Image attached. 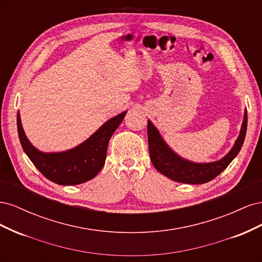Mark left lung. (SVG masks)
Here are the masks:
<instances>
[{"instance_id":"left-lung-1","label":"left lung","mask_w":262,"mask_h":262,"mask_svg":"<svg viewBox=\"0 0 262 262\" xmlns=\"http://www.w3.org/2000/svg\"><path fill=\"white\" fill-rule=\"evenodd\" d=\"M247 131V110H245L239 136L229 152L215 162L195 163L178 155L166 143L160 131L147 121V138L150 161L154 167L169 179L182 184L201 185L219 176L239 153Z\"/></svg>"}]
</instances>
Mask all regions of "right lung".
Here are the masks:
<instances>
[{
	"instance_id": "right-lung-1",
	"label": "right lung",
	"mask_w": 262,
	"mask_h": 262,
	"mask_svg": "<svg viewBox=\"0 0 262 262\" xmlns=\"http://www.w3.org/2000/svg\"><path fill=\"white\" fill-rule=\"evenodd\" d=\"M126 113L125 110L109 119L83 143L63 152L46 153L31 144L23 129L19 112L17 113L18 137L24 152L47 179L62 186L80 185L93 179L104 167L109 140Z\"/></svg>"
}]
</instances>
